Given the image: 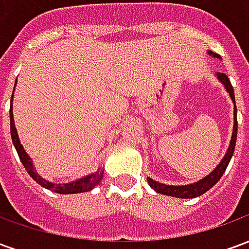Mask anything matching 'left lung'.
Segmentation results:
<instances>
[{"label":"left lung","mask_w":249,"mask_h":249,"mask_svg":"<svg viewBox=\"0 0 249 249\" xmlns=\"http://www.w3.org/2000/svg\"><path fill=\"white\" fill-rule=\"evenodd\" d=\"M209 54H212L214 57H219V54H216L213 52H209ZM217 78L220 81L223 82V85L225 87V89L228 90L230 93L231 98L233 104L235 103V92H233V88H232V84H231L230 78L227 77L225 73H217ZM233 132H232V139H231V144L228 151L225 153L224 159L221 160L217 167L214 168L213 172H211V175H208L207 178H204L203 180H200L197 183L191 184V185H181V187H175V185H165V184L157 183L155 180H152L151 178H148V184L151 185L157 193H161V195H167V196H172V197H178V198H193L197 197V196H201L203 193H205L208 189L213 187L214 184L219 181L223 173L225 172V169L228 167L230 164L231 159L233 156V152H235V146H236V137H237V109H236L235 105V110H233Z\"/></svg>","instance_id":"1"}]
</instances>
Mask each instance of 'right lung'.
I'll return each mask as SVG.
<instances>
[{"label": "right lung", "mask_w": 249, "mask_h": 249, "mask_svg": "<svg viewBox=\"0 0 249 249\" xmlns=\"http://www.w3.org/2000/svg\"><path fill=\"white\" fill-rule=\"evenodd\" d=\"M17 82V80H16ZM12 100H13V94H12ZM12 104V101H10ZM10 135H12V141H13L14 148L16 151L18 153V157L22 165L26 169V172L29 173L30 178L35 180L36 183H38L41 187L46 188V189H51L53 192L57 193H65V195H69V193H81V192H88L90 191L93 188L96 187L100 180L103 178L104 172L98 169L96 173H92L89 175L87 178H80L77 181H73V183H68V184H53L46 181L44 178H40V175H37L33 168V164H32V160L29 159V156L26 155V152L24 151V148L21 145V142L18 140V136H17V130H16V126H14V120H13V112H12V107H10Z\"/></svg>", "instance_id": "1"}]
</instances>
